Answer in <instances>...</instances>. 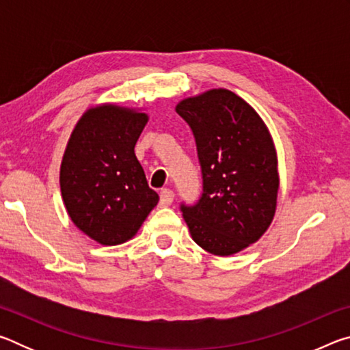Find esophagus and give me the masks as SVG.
<instances>
[{
  "instance_id": "esophagus-1",
  "label": "esophagus",
  "mask_w": 350,
  "mask_h": 350,
  "mask_svg": "<svg viewBox=\"0 0 350 350\" xmlns=\"http://www.w3.org/2000/svg\"><path fill=\"white\" fill-rule=\"evenodd\" d=\"M174 200V193L171 189H162L161 191V206H170Z\"/></svg>"
}]
</instances>
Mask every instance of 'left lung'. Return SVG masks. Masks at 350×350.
<instances>
[{"label": "left lung", "mask_w": 350, "mask_h": 350, "mask_svg": "<svg viewBox=\"0 0 350 350\" xmlns=\"http://www.w3.org/2000/svg\"><path fill=\"white\" fill-rule=\"evenodd\" d=\"M176 111L193 129L204 177L202 198L182 205L183 219L199 247L232 256L259 241L275 217L273 137L253 106L224 88L183 98Z\"/></svg>", "instance_id": "obj_1"}]
</instances>
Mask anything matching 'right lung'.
I'll return each instance as SVG.
<instances>
[{
    "label": "right lung",
    "instance_id": "right-lung-1",
    "mask_svg": "<svg viewBox=\"0 0 350 350\" xmlns=\"http://www.w3.org/2000/svg\"><path fill=\"white\" fill-rule=\"evenodd\" d=\"M150 120L144 108L90 106L70 133L60 165V189L70 221L102 245L134 238L159 202L134 154Z\"/></svg>",
    "mask_w": 350,
    "mask_h": 350
}]
</instances>
